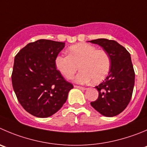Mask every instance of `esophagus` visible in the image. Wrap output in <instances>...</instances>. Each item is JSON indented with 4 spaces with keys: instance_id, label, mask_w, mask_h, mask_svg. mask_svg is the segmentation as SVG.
Listing matches in <instances>:
<instances>
[{
    "instance_id": "1",
    "label": "esophagus",
    "mask_w": 147,
    "mask_h": 147,
    "mask_svg": "<svg viewBox=\"0 0 147 147\" xmlns=\"http://www.w3.org/2000/svg\"><path fill=\"white\" fill-rule=\"evenodd\" d=\"M74 87H75V88H77V89H82V90H86V88L83 87V86H76V85H75V86H74Z\"/></svg>"
}]
</instances>
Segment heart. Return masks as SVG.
Instances as JSON below:
<instances>
[{
    "label": "heart",
    "instance_id": "heart-1",
    "mask_svg": "<svg viewBox=\"0 0 147 147\" xmlns=\"http://www.w3.org/2000/svg\"><path fill=\"white\" fill-rule=\"evenodd\" d=\"M68 55H57L55 64L57 69L66 79L75 74L79 65L81 71L74 78L79 84L91 82L97 84L104 80L109 74L111 61L107 52L97 50L87 43H79L68 47Z\"/></svg>",
    "mask_w": 147,
    "mask_h": 147
}]
</instances>
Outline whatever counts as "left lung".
Segmentation results:
<instances>
[{
	"instance_id": "obj_1",
	"label": "left lung",
	"mask_w": 147,
	"mask_h": 147,
	"mask_svg": "<svg viewBox=\"0 0 147 147\" xmlns=\"http://www.w3.org/2000/svg\"><path fill=\"white\" fill-rule=\"evenodd\" d=\"M89 42L101 46L111 61L108 76L95 86L98 98L92 102L91 105L104 116H115L125 110L132 97L135 73L131 55L115 40L97 39Z\"/></svg>"
}]
</instances>
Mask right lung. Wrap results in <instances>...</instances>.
I'll list each match as a JSON object with an SVG mask.
<instances>
[{
	"instance_id": "1",
	"label": "right lung",
	"mask_w": 147,
	"mask_h": 147,
	"mask_svg": "<svg viewBox=\"0 0 147 147\" xmlns=\"http://www.w3.org/2000/svg\"><path fill=\"white\" fill-rule=\"evenodd\" d=\"M65 42L39 40L15 56L12 85L23 108L38 118H47L62 107L73 85L56 70L55 59Z\"/></svg>"
}]
</instances>
